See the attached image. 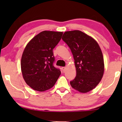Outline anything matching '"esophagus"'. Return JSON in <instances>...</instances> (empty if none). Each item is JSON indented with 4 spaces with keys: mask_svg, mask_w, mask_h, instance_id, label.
Instances as JSON below:
<instances>
[{
    "mask_svg": "<svg viewBox=\"0 0 122 122\" xmlns=\"http://www.w3.org/2000/svg\"><path fill=\"white\" fill-rule=\"evenodd\" d=\"M61 68H62V71H63V73H65V71H66V68L64 67H62Z\"/></svg>",
    "mask_w": 122,
    "mask_h": 122,
    "instance_id": "1",
    "label": "esophagus"
}]
</instances>
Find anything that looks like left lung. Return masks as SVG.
<instances>
[{"label": "left lung", "instance_id": "left-lung-1", "mask_svg": "<svg viewBox=\"0 0 122 122\" xmlns=\"http://www.w3.org/2000/svg\"><path fill=\"white\" fill-rule=\"evenodd\" d=\"M62 38L71 49L75 61L76 76L70 82L74 89L87 92L100 83L104 73L103 54L97 42L84 33L65 32Z\"/></svg>", "mask_w": 122, "mask_h": 122}]
</instances>
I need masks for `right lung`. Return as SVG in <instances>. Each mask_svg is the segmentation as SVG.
<instances>
[{
	"mask_svg": "<svg viewBox=\"0 0 122 122\" xmlns=\"http://www.w3.org/2000/svg\"><path fill=\"white\" fill-rule=\"evenodd\" d=\"M63 33L41 32L27 45L21 60L24 79L30 88L44 92L54 86L61 74L53 65V50L60 41Z\"/></svg>",
	"mask_w": 122,
	"mask_h": 122,
	"instance_id": "right-lung-1",
	"label": "right lung"
}]
</instances>
